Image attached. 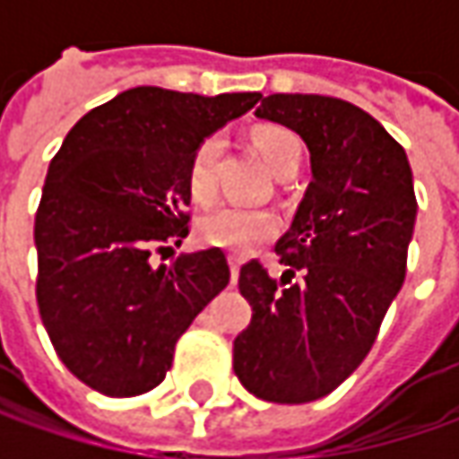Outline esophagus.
I'll return each mask as SVG.
<instances>
[{
  "label": "esophagus",
  "instance_id": "34e87169",
  "mask_svg": "<svg viewBox=\"0 0 459 459\" xmlns=\"http://www.w3.org/2000/svg\"><path fill=\"white\" fill-rule=\"evenodd\" d=\"M230 260V271H232V281L238 283V275H239V265H242V260H239L238 255H230L227 257Z\"/></svg>",
  "mask_w": 459,
  "mask_h": 459
}]
</instances>
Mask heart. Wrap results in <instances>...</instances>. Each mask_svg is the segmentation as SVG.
Masks as SVG:
<instances>
[{
  "mask_svg": "<svg viewBox=\"0 0 459 459\" xmlns=\"http://www.w3.org/2000/svg\"><path fill=\"white\" fill-rule=\"evenodd\" d=\"M257 152L263 155L265 166L275 176L286 168L299 166L301 160V145L289 130L283 127H257L253 133ZM224 151L221 134H206L202 143L191 152L188 163V188L194 199L206 202L214 196L217 188V163ZM278 230V220L268 209H250L239 204H221L214 206L199 220V239L204 245L221 247L230 253L245 255L260 242L271 239Z\"/></svg>",
  "mask_w": 459,
  "mask_h": 459,
  "instance_id": "b5f03b06",
  "label": "heart"
}]
</instances>
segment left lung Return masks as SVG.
Instances as JSON below:
<instances>
[{
  "label": "left lung",
  "instance_id": "8db88e82",
  "mask_svg": "<svg viewBox=\"0 0 459 459\" xmlns=\"http://www.w3.org/2000/svg\"><path fill=\"white\" fill-rule=\"evenodd\" d=\"M255 117L307 143L311 184L275 242L290 286L257 260L239 271L253 319L235 340V376L263 401L308 403L358 370L403 286L414 176L378 119L342 99L271 94ZM293 270L305 281L291 284Z\"/></svg>",
  "mask_w": 459,
  "mask_h": 459
}]
</instances>
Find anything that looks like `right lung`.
<instances>
[{
	"mask_svg": "<svg viewBox=\"0 0 459 459\" xmlns=\"http://www.w3.org/2000/svg\"><path fill=\"white\" fill-rule=\"evenodd\" d=\"M257 101V91L134 86L65 134L35 214L38 307L63 365L89 388L148 394L170 370L178 337L230 283L220 247L170 265H152L151 253L188 235L194 148Z\"/></svg>",
	"mask_w": 459,
	"mask_h": 459,
	"instance_id": "add662e5",
	"label": "right lung"
}]
</instances>
